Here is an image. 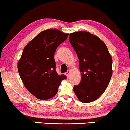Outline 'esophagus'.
<instances>
[{
    "label": "esophagus",
    "instance_id": "obj_1",
    "mask_svg": "<svg viewBox=\"0 0 130 130\" xmlns=\"http://www.w3.org/2000/svg\"><path fill=\"white\" fill-rule=\"evenodd\" d=\"M70 72H71V71L70 70H68L67 71V72H65V75L67 76V77L68 78H69V74H70Z\"/></svg>",
    "mask_w": 130,
    "mask_h": 130
}]
</instances>
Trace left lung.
<instances>
[{"instance_id": "left-lung-1", "label": "left lung", "mask_w": 130, "mask_h": 130, "mask_svg": "<svg viewBox=\"0 0 130 130\" xmlns=\"http://www.w3.org/2000/svg\"><path fill=\"white\" fill-rule=\"evenodd\" d=\"M69 40L78 55L81 72V81L74 86V91L81 102H92L105 92L109 83L112 57L104 42L91 33H72Z\"/></svg>"}]
</instances>
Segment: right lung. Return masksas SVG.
<instances>
[{
  "label": "right lung",
  "instance_id": "right-lung-1",
  "mask_svg": "<svg viewBox=\"0 0 130 130\" xmlns=\"http://www.w3.org/2000/svg\"><path fill=\"white\" fill-rule=\"evenodd\" d=\"M68 34L49 29L36 35L23 49L18 63V72L23 84L39 100H48L56 94L64 74L56 71L54 54Z\"/></svg>",
  "mask_w": 130,
  "mask_h": 130
}]
</instances>
